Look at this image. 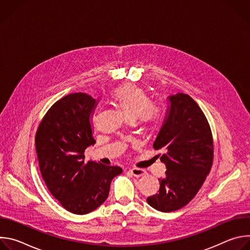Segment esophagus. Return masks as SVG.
I'll return each instance as SVG.
<instances>
[{
  "instance_id": "1",
  "label": "esophagus",
  "mask_w": 250,
  "mask_h": 250,
  "mask_svg": "<svg viewBox=\"0 0 250 250\" xmlns=\"http://www.w3.org/2000/svg\"><path fill=\"white\" fill-rule=\"evenodd\" d=\"M129 172L134 176V177H140V176H144L146 171L144 169H140V168H131L129 170Z\"/></svg>"
}]
</instances>
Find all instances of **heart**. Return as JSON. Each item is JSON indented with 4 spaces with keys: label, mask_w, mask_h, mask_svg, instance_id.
Wrapping results in <instances>:
<instances>
[{
    "label": "heart",
    "mask_w": 250,
    "mask_h": 250,
    "mask_svg": "<svg viewBox=\"0 0 250 250\" xmlns=\"http://www.w3.org/2000/svg\"><path fill=\"white\" fill-rule=\"evenodd\" d=\"M112 99L127 120L138 118L144 123L156 120L158 109L149 102L145 90L131 83H125L112 92Z\"/></svg>",
    "instance_id": "obj_1"
}]
</instances>
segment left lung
Listing matches in <instances>:
<instances>
[{"instance_id":"left-lung-1","label":"left lung","mask_w":250,"mask_h":250,"mask_svg":"<svg viewBox=\"0 0 250 250\" xmlns=\"http://www.w3.org/2000/svg\"><path fill=\"white\" fill-rule=\"evenodd\" d=\"M168 99L167 116L153 144L163 151L160 159L167 170L159 192L146 200L163 212L183 208L196 196L213 160L211 130L198 104L183 93Z\"/></svg>"}]
</instances>
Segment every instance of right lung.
I'll return each instance as SVG.
<instances>
[{
	"label": "right lung",
	"mask_w": 250,
	"mask_h": 250,
	"mask_svg": "<svg viewBox=\"0 0 250 250\" xmlns=\"http://www.w3.org/2000/svg\"><path fill=\"white\" fill-rule=\"evenodd\" d=\"M97 101L85 93L69 94L47 111L35 134V149L47 189L60 205L86 215L109 196L119 166L85 162V149L96 144L92 116Z\"/></svg>",
	"instance_id": "add662e5"
}]
</instances>
